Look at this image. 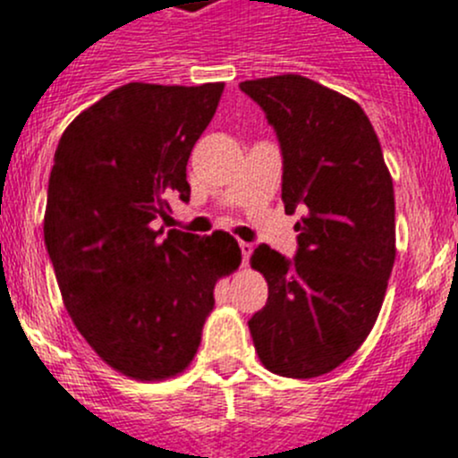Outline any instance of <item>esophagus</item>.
I'll return each instance as SVG.
<instances>
[{
	"mask_svg": "<svg viewBox=\"0 0 458 458\" xmlns=\"http://www.w3.org/2000/svg\"><path fill=\"white\" fill-rule=\"evenodd\" d=\"M240 253H242V265H247L249 262V256H251L253 251V244L251 242H244V240H240Z\"/></svg>",
	"mask_w": 458,
	"mask_h": 458,
	"instance_id": "34e87169",
	"label": "esophagus"
}]
</instances>
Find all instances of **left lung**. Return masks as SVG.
<instances>
[{
	"label": "left lung",
	"instance_id": "8db88e82",
	"mask_svg": "<svg viewBox=\"0 0 458 458\" xmlns=\"http://www.w3.org/2000/svg\"><path fill=\"white\" fill-rule=\"evenodd\" d=\"M240 90L278 138L284 211H305L296 256L267 244L251 253L269 296L249 332L269 372L314 378L350 359L377 323L396 258L392 178L354 99L293 73Z\"/></svg>",
	"mask_w": 458,
	"mask_h": 458
}]
</instances>
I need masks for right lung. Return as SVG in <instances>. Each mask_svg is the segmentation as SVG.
<instances>
[{
    "label": "right lung",
    "mask_w": 458,
    "mask_h": 458,
    "mask_svg": "<svg viewBox=\"0 0 458 458\" xmlns=\"http://www.w3.org/2000/svg\"><path fill=\"white\" fill-rule=\"evenodd\" d=\"M225 84L131 81L62 133L48 178L44 242L62 301L104 363L162 381L196 356L220 276L240 265L227 231L156 229L189 202L187 162Z\"/></svg>",
    "instance_id": "1"
}]
</instances>
